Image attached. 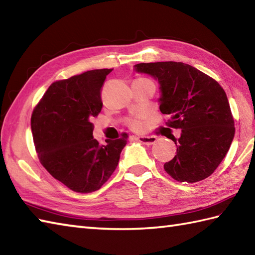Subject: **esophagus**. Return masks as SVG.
I'll return each instance as SVG.
<instances>
[{"mask_svg":"<svg viewBox=\"0 0 255 255\" xmlns=\"http://www.w3.org/2000/svg\"><path fill=\"white\" fill-rule=\"evenodd\" d=\"M134 139L138 140L139 142L148 144V145L153 144L156 141V138L153 136H138V137H134Z\"/></svg>","mask_w":255,"mask_h":255,"instance_id":"esophagus-1","label":"esophagus"}]
</instances>
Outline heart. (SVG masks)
I'll return each mask as SVG.
<instances>
[{"instance_id":"obj_1","label":"heart","mask_w":255,"mask_h":255,"mask_svg":"<svg viewBox=\"0 0 255 255\" xmlns=\"http://www.w3.org/2000/svg\"><path fill=\"white\" fill-rule=\"evenodd\" d=\"M129 127L133 130H140L142 128V122H141V117H136V118H131L128 121Z\"/></svg>"}]
</instances>
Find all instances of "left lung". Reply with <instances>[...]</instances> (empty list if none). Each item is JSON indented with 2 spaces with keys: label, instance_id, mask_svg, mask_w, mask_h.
I'll use <instances>...</instances> for the list:
<instances>
[{
  "label": "left lung",
  "instance_id": "left-lung-1",
  "mask_svg": "<svg viewBox=\"0 0 255 255\" xmlns=\"http://www.w3.org/2000/svg\"><path fill=\"white\" fill-rule=\"evenodd\" d=\"M133 68L158 81L160 111L170 116L166 125L181 129L180 138L171 137L177 150L164 164L167 174L187 183L213 174L235 137V122L224 89L183 62L138 63Z\"/></svg>",
  "mask_w": 255,
  "mask_h": 255
}]
</instances>
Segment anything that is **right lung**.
<instances>
[{"label":"right lung","instance_id":"right-lung-1","mask_svg":"<svg viewBox=\"0 0 255 255\" xmlns=\"http://www.w3.org/2000/svg\"><path fill=\"white\" fill-rule=\"evenodd\" d=\"M113 69L86 71L52 83L32 112L31 131L41 164L78 193L102 187L121 158L127 133L101 144L93 137L92 118L102 111L101 89Z\"/></svg>","mask_w":255,"mask_h":255}]
</instances>
